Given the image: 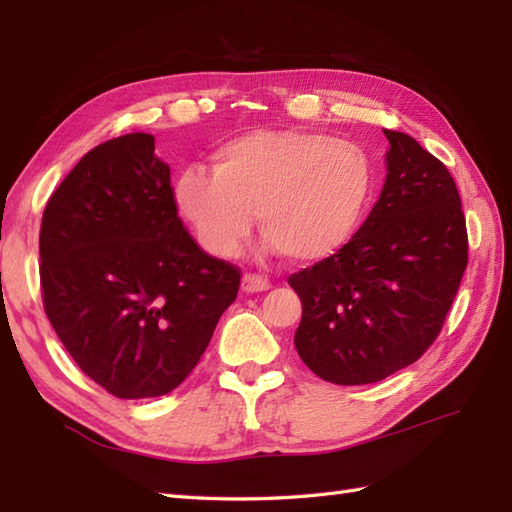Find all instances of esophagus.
I'll return each instance as SVG.
<instances>
[{"label": "esophagus", "mask_w": 512, "mask_h": 512, "mask_svg": "<svg viewBox=\"0 0 512 512\" xmlns=\"http://www.w3.org/2000/svg\"><path fill=\"white\" fill-rule=\"evenodd\" d=\"M270 288V281L257 273H244L242 277V290L244 292H264Z\"/></svg>", "instance_id": "esophagus-1"}]
</instances>
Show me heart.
I'll return each instance as SVG.
<instances>
[{"mask_svg": "<svg viewBox=\"0 0 512 512\" xmlns=\"http://www.w3.org/2000/svg\"><path fill=\"white\" fill-rule=\"evenodd\" d=\"M215 167H182L173 200L200 244L235 255L255 213L292 262H319L341 250L372 195V162L350 140L303 129H255L215 149Z\"/></svg>", "mask_w": 512, "mask_h": 512, "instance_id": "b5f03b06", "label": "heart"}]
</instances>
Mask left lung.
<instances>
[{"label": "left lung", "mask_w": 512, "mask_h": 512, "mask_svg": "<svg viewBox=\"0 0 512 512\" xmlns=\"http://www.w3.org/2000/svg\"><path fill=\"white\" fill-rule=\"evenodd\" d=\"M387 180L358 233L288 277L301 299L295 347L319 378L378 383L416 363L444 325L469 264L460 193L442 162L385 129Z\"/></svg>", "instance_id": "8db88e82"}]
</instances>
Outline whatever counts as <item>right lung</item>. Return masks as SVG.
Returning <instances> with one entry per match:
<instances>
[{"instance_id": "add662e5", "label": "right lung", "mask_w": 512, "mask_h": 512, "mask_svg": "<svg viewBox=\"0 0 512 512\" xmlns=\"http://www.w3.org/2000/svg\"><path fill=\"white\" fill-rule=\"evenodd\" d=\"M43 310L74 363L112 396L156 398L198 365L242 270L184 228L154 136L88 151L39 231Z\"/></svg>"}]
</instances>
